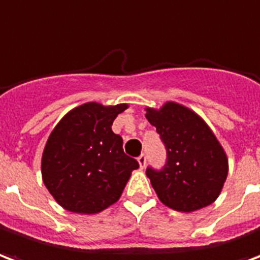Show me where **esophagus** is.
<instances>
[{"instance_id":"esophagus-1","label":"esophagus","mask_w":260,"mask_h":260,"mask_svg":"<svg viewBox=\"0 0 260 260\" xmlns=\"http://www.w3.org/2000/svg\"><path fill=\"white\" fill-rule=\"evenodd\" d=\"M137 160H138V164H140V168L144 169V168H145V165H147V155H145V153H141V155L138 156Z\"/></svg>"}]
</instances>
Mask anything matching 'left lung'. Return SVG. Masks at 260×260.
Returning a JSON list of instances; mask_svg holds the SVG:
<instances>
[{
  "mask_svg": "<svg viewBox=\"0 0 260 260\" xmlns=\"http://www.w3.org/2000/svg\"><path fill=\"white\" fill-rule=\"evenodd\" d=\"M145 116L166 149L162 169L147 168L159 200L179 212H194L215 202L227 179L229 160L208 124L174 102L159 111L148 108Z\"/></svg>",
  "mask_w": 260,
  "mask_h": 260,
  "instance_id": "left-lung-1",
  "label": "left lung"
}]
</instances>
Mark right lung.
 I'll use <instances>...</instances> for the list:
<instances>
[{
	"mask_svg": "<svg viewBox=\"0 0 260 260\" xmlns=\"http://www.w3.org/2000/svg\"><path fill=\"white\" fill-rule=\"evenodd\" d=\"M126 104L104 107L87 102L62 117L43 153L45 187L62 208L98 213L115 204L138 162L123 151L112 123Z\"/></svg>",
	"mask_w": 260,
	"mask_h": 260,
	"instance_id": "obj_1",
	"label": "right lung"
}]
</instances>
